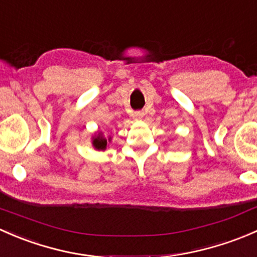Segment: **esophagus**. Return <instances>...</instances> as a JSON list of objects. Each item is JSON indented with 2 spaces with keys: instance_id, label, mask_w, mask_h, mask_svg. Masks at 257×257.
Listing matches in <instances>:
<instances>
[{
  "instance_id": "1",
  "label": "esophagus",
  "mask_w": 257,
  "mask_h": 257,
  "mask_svg": "<svg viewBox=\"0 0 257 257\" xmlns=\"http://www.w3.org/2000/svg\"><path fill=\"white\" fill-rule=\"evenodd\" d=\"M134 117L136 118V120H141V118L144 117V112H142V111H136V112L134 113Z\"/></svg>"
}]
</instances>
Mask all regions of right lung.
<instances>
[{"label": "right lung", "instance_id": "1", "mask_svg": "<svg viewBox=\"0 0 257 257\" xmlns=\"http://www.w3.org/2000/svg\"><path fill=\"white\" fill-rule=\"evenodd\" d=\"M111 142V136L110 137H105L104 132L97 131L94 136L91 137V145L95 150L97 151H105L106 150L107 145Z\"/></svg>", "mask_w": 257, "mask_h": 257}]
</instances>
